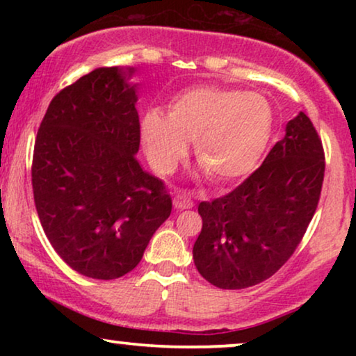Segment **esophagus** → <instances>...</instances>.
Masks as SVG:
<instances>
[{"label":"esophagus","instance_id":"1","mask_svg":"<svg viewBox=\"0 0 356 356\" xmlns=\"http://www.w3.org/2000/svg\"><path fill=\"white\" fill-rule=\"evenodd\" d=\"M173 206L175 209H178V211H184V209H191L194 206V202L191 201V197H189L186 193L177 191L173 197Z\"/></svg>","mask_w":356,"mask_h":356}]
</instances>
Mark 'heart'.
Here are the masks:
<instances>
[{
    "mask_svg": "<svg viewBox=\"0 0 356 356\" xmlns=\"http://www.w3.org/2000/svg\"><path fill=\"white\" fill-rule=\"evenodd\" d=\"M275 113L267 97L223 87H194L143 118V143L154 168L175 172L194 140V155L217 183H233L257 167L274 133Z\"/></svg>",
    "mask_w": 356,
    "mask_h": 356,
    "instance_id": "b5f03b06",
    "label": "heart"
}]
</instances>
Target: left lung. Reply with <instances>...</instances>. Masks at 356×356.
Returning <instances> with one entry per match:
<instances>
[{
	"instance_id": "1",
	"label": "left lung",
	"mask_w": 356,
	"mask_h": 356,
	"mask_svg": "<svg viewBox=\"0 0 356 356\" xmlns=\"http://www.w3.org/2000/svg\"><path fill=\"white\" fill-rule=\"evenodd\" d=\"M324 168L323 143L300 111L250 178L227 196L199 204L202 230L193 248L199 274L225 290L274 275L314 216Z\"/></svg>"
}]
</instances>
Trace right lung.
Wrapping results in <instances>:
<instances>
[{
	"mask_svg": "<svg viewBox=\"0 0 356 356\" xmlns=\"http://www.w3.org/2000/svg\"><path fill=\"white\" fill-rule=\"evenodd\" d=\"M134 67H97L55 95L37 133L32 188L43 232L79 274L133 270L172 197L144 172Z\"/></svg>",
	"mask_w": 356,
	"mask_h": 356,
	"instance_id": "right-lung-1",
	"label": "right lung"
}]
</instances>
